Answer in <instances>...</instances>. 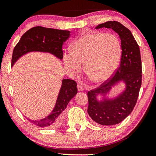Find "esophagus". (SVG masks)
Listing matches in <instances>:
<instances>
[{"label":"esophagus","instance_id":"1","mask_svg":"<svg viewBox=\"0 0 156 156\" xmlns=\"http://www.w3.org/2000/svg\"><path fill=\"white\" fill-rule=\"evenodd\" d=\"M77 88H78V90L79 91H83L84 90V87L81 85V84H78V85L77 86Z\"/></svg>","mask_w":156,"mask_h":156}]
</instances>
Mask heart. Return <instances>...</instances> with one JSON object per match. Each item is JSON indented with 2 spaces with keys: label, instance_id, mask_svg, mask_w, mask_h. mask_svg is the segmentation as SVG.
Returning a JSON list of instances; mask_svg holds the SVG:
<instances>
[{
  "label": "heart",
  "instance_id": "b5f03b06",
  "mask_svg": "<svg viewBox=\"0 0 156 156\" xmlns=\"http://www.w3.org/2000/svg\"><path fill=\"white\" fill-rule=\"evenodd\" d=\"M122 46L117 37L112 34L94 32L79 37L73 42L70 54L63 56V62L69 73L73 76L84 72L96 83L107 80L119 64Z\"/></svg>",
  "mask_w": 156,
  "mask_h": 156
}]
</instances>
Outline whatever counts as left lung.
I'll return each instance as SVG.
<instances>
[{
	"label": "left lung",
	"mask_w": 156,
	"mask_h": 156,
	"mask_svg": "<svg viewBox=\"0 0 156 156\" xmlns=\"http://www.w3.org/2000/svg\"><path fill=\"white\" fill-rule=\"evenodd\" d=\"M112 29L121 41L122 55L119 67L103 83L88 91L87 112L91 119L102 125H113L122 122L133 111L138 100L142 84V62L140 51L131 31L117 21H107L96 29ZM124 81L126 90L113 100L98 102L96 96L105 94L119 81Z\"/></svg>",
	"instance_id": "1"
}]
</instances>
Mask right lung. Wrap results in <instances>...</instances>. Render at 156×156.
I'll list each match as a JSON object with an SVG mask.
<instances>
[{
    "label": "right lung",
    "instance_id": "add662e5",
    "mask_svg": "<svg viewBox=\"0 0 156 156\" xmlns=\"http://www.w3.org/2000/svg\"><path fill=\"white\" fill-rule=\"evenodd\" d=\"M70 36V31L37 26L30 29L21 36L14 47L12 58V66L19 58L30 51L49 52L60 59L63 57L62 44ZM77 83L73 80L64 79L62 81L58 96L52 113L47 118L38 121L29 120L40 127L55 128L62 122L63 111L69 102L77 94Z\"/></svg>",
    "mask_w": 156,
    "mask_h": 156
}]
</instances>
